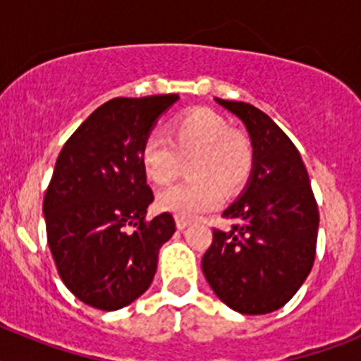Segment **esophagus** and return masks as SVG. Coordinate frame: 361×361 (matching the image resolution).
Wrapping results in <instances>:
<instances>
[{"label": "esophagus", "mask_w": 361, "mask_h": 361, "mask_svg": "<svg viewBox=\"0 0 361 361\" xmlns=\"http://www.w3.org/2000/svg\"><path fill=\"white\" fill-rule=\"evenodd\" d=\"M191 222L190 220H184V219H177V228L178 229H186Z\"/></svg>", "instance_id": "34e87169"}]
</instances>
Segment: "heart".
I'll return each instance as SVG.
<instances>
[{"instance_id": "1", "label": "heart", "mask_w": 361, "mask_h": 361, "mask_svg": "<svg viewBox=\"0 0 361 361\" xmlns=\"http://www.w3.org/2000/svg\"><path fill=\"white\" fill-rule=\"evenodd\" d=\"M170 142L148 135L141 146L142 171L153 184L166 186L188 162L191 178L162 191L157 204L177 219L193 220L212 212L226 195L247 184L255 166L250 137L231 130L228 121L208 108H197L170 126Z\"/></svg>"}]
</instances>
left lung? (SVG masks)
<instances>
[{
  "mask_svg": "<svg viewBox=\"0 0 361 361\" xmlns=\"http://www.w3.org/2000/svg\"><path fill=\"white\" fill-rule=\"evenodd\" d=\"M215 103L244 123L255 152L251 177L222 215L228 231L213 229L202 273L213 293L240 314H266L286 305L311 273L318 208L298 149L253 104Z\"/></svg>",
  "mask_w": 361,
  "mask_h": 361,
  "instance_id": "8db88e82",
  "label": "left lung"
}]
</instances>
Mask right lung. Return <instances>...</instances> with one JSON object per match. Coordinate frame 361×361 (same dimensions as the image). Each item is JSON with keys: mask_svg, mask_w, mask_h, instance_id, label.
Instances as JSON below:
<instances>
[{"mask_svg": "<svg viewBox=\"0 0 361 361\" xmlns=\"http://www.w3.org/2000/svg\"><path fill=\"white\" fill-rule=\"evenodd\" d=\"M178 95L116 97L92 111L56 161L44 193L47 237L59 276L86 305L117 311L152 286L159 250L175 233L153 202L141 146Z\"/></svg>", "mask_w": 361, "mask_h": 361, "instance_id": "1", "label": "right lung"}]
</instances>
